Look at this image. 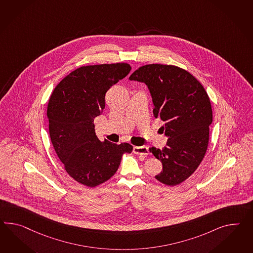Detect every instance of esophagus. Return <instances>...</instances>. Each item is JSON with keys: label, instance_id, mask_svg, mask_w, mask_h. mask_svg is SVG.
<instances>
[{"label": "esophagus", "instance_id": "34e87169", "mask_svg": "<svg viewBox=\"0 0 253 253\" xmlns=\"http://www.w3.org/2000/svg\"><path fill=\"white\" fill-rule=\"evenodd\" d=\"M133 152L135 154H140V155L147 156L149 154V148L148 147H134Z\"/></svg>", "mask_w": 253, "mask_h": 253}]
</instances>
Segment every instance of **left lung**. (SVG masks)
I'll list each match as a JSON object with an SVG mask.
<instances>
[{
    "label": "left lung",
    "instance_id": "obj_1",
    "mask_svg": "<svg viewBox=\"0 0 253 253\" xmlns=\"http://www.w3.org/2000/svg\"><path fill=\"white\" fill-rule=\"evenodd\" d=\"M129 80L148 86L154 117L165 123L162 128L168 137L166 146L162 150L149 148L162 163V172L155 178L177 185L195 172L207 152L213 120L208 93L192 74L175 66H143Z\"/></svg>",
    "mask_w": 253,
    "mask_h": 253
}]
</instances>
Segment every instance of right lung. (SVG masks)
<instances>
[{
	"label": "right lung",
	"instance_id": "obj_1",
	"mask_svg": "<svg viewBox=\"0 0 253 253\" xmlns=\"http://www.w3.org/2000/svg\"><path fill=\"white\" fill-rule=\"evenodd\" d=\"M131 71L129 64L79 68L55 88L47 105L52 145L66 171L80 183L95 187L117 172L128 143L117 145L95 135L93 120L102 115L111 86Z\"/></svg>",
	"mask_w": 253,
	"mask_h": 253
}]
</instances>
